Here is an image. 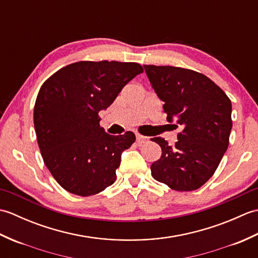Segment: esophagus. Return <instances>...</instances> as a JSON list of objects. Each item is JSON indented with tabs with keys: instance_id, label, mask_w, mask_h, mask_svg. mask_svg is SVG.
Segmentation results:
<instances>
[{
	"instance_id": "1",
	"label": "esophagus",
	"mask_w": 258,
	"mask_h": 258,
	"mask_svg": "<svg viewBox=\"0 0 258 258\" xmlns=\"http://www.w3.org/2000/svg\"><path fill=\"white\" fill-rule=\"evenodd\" d=\"M147 141H149V138H146V136H143L141 134H136V142H138L139 144H144Z\"/></svg>"
}]
</instances>
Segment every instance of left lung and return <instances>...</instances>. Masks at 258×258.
<instances>
[{"label":"left lung","instance_id":"1","mask_svg":"<svg viewBox=\"0 0 258 258\" xmlns=\"http://www.w3.org/2000/svg\"><path fill=\"white\" fill-rule=\"evenodd\" d=\"M145 73L169 123L183 127L175 146L152 139L162 156L151 166L152 176L175 190H194L210 179L228 147L232 103L207 76L191 70L144 65ZM177 127V125H175Z\"/></svg>","mask_w":258,"mask_h":258}]
</instances>
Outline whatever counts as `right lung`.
I'll return each instance as SVG.
<instances>
[{
	"label": "right lung",
	"instance_id": "right-lung-1",
	"mask_svg": "<svg viewBox=\"0 0 258 258\" xmlns=\"http://www.w3.org/2000/svg\"><path fill=\"white\" fill-rule=\"evenodd\" d=\"M141 73L138 63L83 61L58 70L42 85L34 106L38 147L48 171L70 193L94 195L116 179L120 155L135 135L107 134L98 112Z\"/></svg>",
	"mask_w": 258,
	"mask_h": 258
}]
</instances>
